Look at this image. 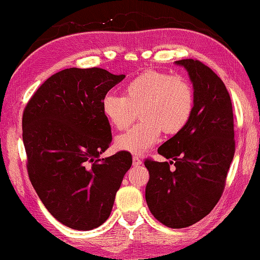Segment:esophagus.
Listing matches in <instances>:
<instances>
[{
  "label": "esophagus",
  "instance_id": "obj_1",
  "mask_svg": "<svg viewBox=\"0 0 260 260\" xmlns=\"http://www.w3.org/2000/svg\"><path fill=\"white\" fill-rule=\"evenodd\" d=\"M141 164H142V161L140 160V158L137 157V156H133V166L137 167V166H140Z\"/></svg>",
  "mask_w": 260,
  "mask_h": 260
}]
</instances>
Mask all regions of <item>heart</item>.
<instances>
[{
    "instance_id": "1",
    "label": "heart",
    "mask_w": 260,
    "mask_h": 260,
    "mask_svg": "<svg viewBox=\"0 0 260 260\" xmlns=\"http://www.w3.org/2000/svg\"><path fill=\"white\" fill-rule=\"evenodd\" d=\"M195 108V92L190 81L182 76L149 70L129 80L122 96L106 94L102 111L107 121L119 131L137 119L141 122L115 139L118 149L141 155L158 141L161 131L168 135L185 128Z\"/></svg>"
}]
</instances>
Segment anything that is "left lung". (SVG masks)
<instances>
[{
	"mask_svg": "<svg viewBox=\"0 0 260 260\" xmlns=\"http://www.w3.org/2000/svg\"><path fill=\"white\" fill-rule=\"evenodd\" d=\"M175 64L187 70L195 108L185 128L158 147L157 153L172 161H145L149 172L146 202L158 222L181 229L204 218L222 196L235 155V132L231 99L222 79L200 60Z\"/></svg>",
	"mask_w": 260,
	"mask_h": 260,
	"instance_id": "left-lung-1",
	"label": "left lung"
}]
</instances>
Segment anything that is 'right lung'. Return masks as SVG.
Segmentation results:
<instances>
[{
	"label": "right lung",
	"mask_w": 260,
	"mask_h": 260,
	"mask_svg": "<svg viewBox=\"0 0 260 260\" xmlns=\"http://www.w3.org/2000/svg\"><path fill=\"white\" fill-rule=\"evenodd\" d=\"M125 75L65 69L46 79L23 112V143L29 179L57 220L92 230L110 217L132 155L100 158L112 141L102 100Z\"/></svg>",
	"instance_id": "1"
}]
</instances>
